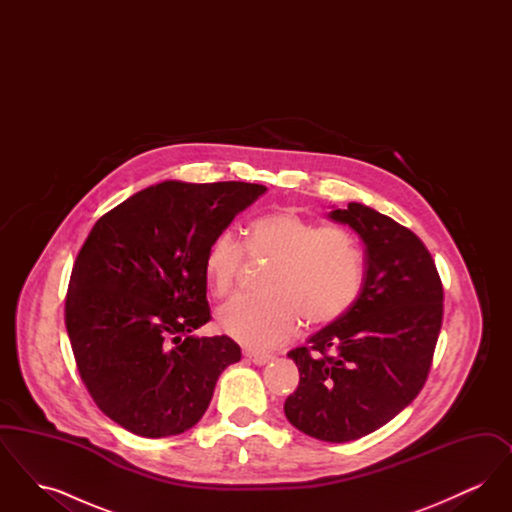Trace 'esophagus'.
Masks as SVG:
<instances>
[{"label":"esophagus","instance_id":"obj_1","mask_svg":"<svg viewBox=\"0 0 512 512\" xmlns=\"http://www.w3.org/2000/svg\"><path fill=\"white\" fill-rule=\"evenodd\" d=\"M245 357L253 363V365L263 366L267 365L268 361H272V355L268 353H255V351H245Z\"/></svg>","mask_w":512,"mask_h":512}]
</instances>
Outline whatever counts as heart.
<instances>
[{
    "instance_id": "1",
    "label": "heart",
    "mask_w": 512,
    "mask_h": 512,
    "mask_svg": "<svg viewBox=\"0 0 512 512\" xmlns=\"http://www.w3.org/2000/svg\"><path fill=\"white\" fill-rule=\"evenodd\" d=\"M245 253L251 261L272 263L261 286L265 297H240L220 307L219 328L255 351L290 340L301 318L311 328L338 322L363 290L361 245L340 224L317 226L290 209H276L251 220ZM245 253L228 230L207 245L203 272L217 297L234 292Z\"/></svg>"
}]
</instances>
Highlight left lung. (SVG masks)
Masks as SVG:
<instances>
[{
    "mask_svg": "<svg viewBox=\"0 0 512 512\" xmlns=\"http://www.w3.org/2000/svg\"><path fill=\"white\" fill-rule=\"evenodd\" d=\"M328 217L363 240L365 282L345 317L288 353L299 386L284 413L311 438L345 443L388 424L422 390L441 330L443 286L409 228L361 203Z\"/></svg>",
    "mask_w": 512,
    "mask_h": 512,
    "instance_id": "obj_1",
    "label": "left lung"
}]
</instances>
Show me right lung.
Instances as JSON below:
<instances>
[{
  "mask_svg": "<svg viewBox=\"0 0 512 512\" xmlns=\"http://www.w3.org/2000/svg\"><path fill=\"white\" fill-rule=\"evenodd\" d=\"M261 184L167 180L105 213L80 247L65 322L82 382L124 430L165 438L207 411L220 372L242 359L211 320L203 255Z\"/></svg>",
  "mask_w": 512,
  "mask_h": 512,
  "instance_id": "obj_1",
  "label": "right lung"
}]
</instances>
